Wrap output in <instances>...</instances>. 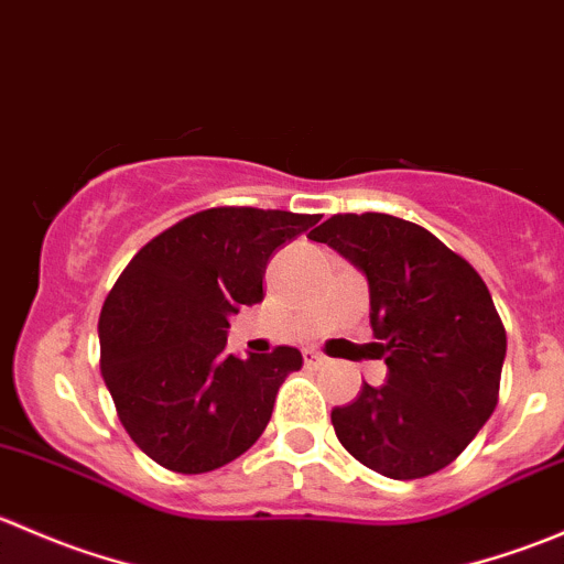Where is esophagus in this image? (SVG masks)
I'll list each match as a JSON object with an SVG mask.
<instances>
[{
	"mask_svg": "<svg viewBox=\"0 0 564 564\" xmlns=\"http://www.w3.org/2000/svg\"><path fill=\"white\" fill-rule=\"evenodd\" d=\"M303 360H305V366H311V368L324 366V357L318 355L316 349H305V351H303Z\"/></svg>",
	"mask_w": 564,
	"mask_h": 564,
	"instance_id": "obj_1",
	"label": "esophagus"
}]
</instances>
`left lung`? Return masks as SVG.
I'll return each instance as SVG.
<instances>
[{
  "mask_svg": "<svg viewBox=\"0 0 564 564\" xmlns=\"http://www.w3.org/2000/svg\"><path fill=\"white\" fill-rule=\"evenodd\" d=\"M308 237L366 275L388 366L384 384L333 409L340 445L392 480L445 469L497 406L508 338L488 286L429 229L384 213L333 215Z\"/></svg>",
  "mask_w": 564,
  "mask_h": 564,
  "instance_id": "left-lung-1",
  "label": "left lung"
}]
</instances>
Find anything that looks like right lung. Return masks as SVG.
<instances>
[{
    "label": "right lung",
    "mask_w": 564,
    "mask_h": 564,
    "mask_svg": "<svg viewBox=\"0 0 564 564\" xmlns=\"http://www.w3.org/2000/svg\"><path fill=\"white\" fill-rule=\"evenodd\" d=\"M318 215L215 207L191 215L130 259L100 311V373L130 440L152 460L202 475L248 451L278 388L303 355L226 351L229 318L264 300L278 248Z\"/></svg>",
    "instance_id": "right-lung-1"
}]
</instances>
